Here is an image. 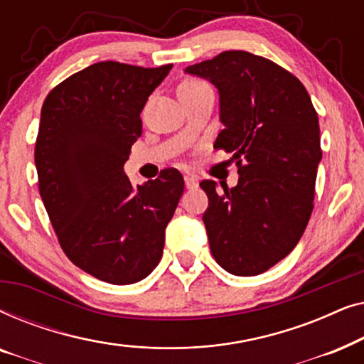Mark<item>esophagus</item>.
<instances>
[{"instance_id": "34e87169", "label": "esophagus", "mask_w": 364, "mask_h": 364, "mask_svg": "<svg viewBox=\"0 0 364 364\" xmlns=\"http://www.w3.org/2000/svg\"><path fill=\"white\" fill-rule=\"evenodd\" d=\"M183 181H186V187H187V188H196V187L198 186L197 177L191 176V173H187V176H183Z\"/></svg>"}]
</instances>
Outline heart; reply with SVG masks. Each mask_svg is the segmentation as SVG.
Masks as SVG:
<instances>
[{"label":"heart","instance_id":"heart-1","mask_svg":"<svg viewBox=\"0 0 364 364\" xmlns=\"http://www.w3.org/2000/svg\"><path fill=\"white\" fill-rule=\"evenodd\" d=\"M205 82L198 81V79H186V81L181 82V86H178V91L181 89H192V87H198V86H203Z\"/></svg>","mask_w":364,"mask_h":364}]
</instances>
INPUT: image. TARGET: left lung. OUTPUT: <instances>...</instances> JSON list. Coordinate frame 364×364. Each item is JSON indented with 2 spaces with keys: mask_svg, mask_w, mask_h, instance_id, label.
I'll list each match as a JSON object with an SVG mask.
<instances>
[{
  "mask_svg": "<svg viewBox=\"0 0 364 364\" xmlns=\"http://www.w3.org/2000/svg\"><path fill=\"white\" fill-rule=\"evenodd\" d=\"M183 73L217 87L223 129L213 147L232 152L238 167V183L223 192L200 182L212 255L232 275H260L296 247L310 220L318 114L293 74L252 53H220Z\"/></svg>",
  "mask_w": 364,
  "mask_h": 364,
  "instance_id": "left-lung-1",
  "label": "left lung"
}]
</instances>
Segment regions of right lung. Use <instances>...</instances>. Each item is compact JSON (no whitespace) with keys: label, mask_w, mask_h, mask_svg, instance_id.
I'll return each instance as SVG.
<instances>
[{"label":"right lung","mask_w":364,"mask_h":364,"mask_svg":"<svg viewBox=\"0 0 364 364\" xmlns=\"http://www.w3.org/2000/svg\"><path fill=\"white\" fill-rule=\"evenodd\" d=\"M171 69L96 63L54 87L41 109L34 164L49 220L69 260L112 285L157 267L183 193L176 168L137 187L124 173L142 109Z\"/></svg>","instance_id":"right-lung-1"}]
</instances>
